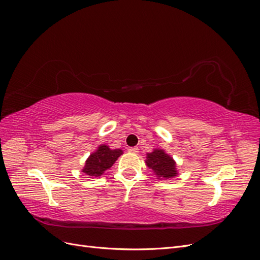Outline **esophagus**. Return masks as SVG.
Segmentation results:
<instances>
[{
    "label": "esophagus",
    "instance_id": "obj_1",
    "mask_svg": "<svg viewBox=\"0 0 260 260\" xmlns=\"http://www.w3.org/2000/svg\"><path fill=\"white\" fill-rule=\"evenodd\" d=\"M128 152H131V153H137L138 152V147H129L128 148Z\"/></svg>",
    "mask_w": 260,
    "mask_h": 260
}]
</instances>
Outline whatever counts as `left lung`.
<instances>
[{
    "label": "left lung",
    "instance_id": "left-lung-1",
    "mask_svg": "<svg viewBox=\"0 0 260 260\" xmlns=\"http://www.w3.org/2000/svg\"><path fill=\"white\" fill-rule=\"evenodd\" d=\"M146 165L151 169L158 180H169L179 174L175 160L160 148H155L152 152L147 153Z\"/></svg>",
    "mask_w": 260,
    "mask_h": 260
}]
</instances>
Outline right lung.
<instances>
[{
  "instance_id": "right-lung-1",
  "label": "right lung",
  "mask_w": 260,
  "mask_h": 260,
  "mask_svg": "<svg viewBox=\"0 0 260 260\" xmlns=\"http://www.w3.org/2000/svg\"><path fill=\"white\" fill-rule=\"evenodd\" d=\"M122 154V149H111L108 145H100L95 151L90 153L87 158L81 172L90 177H97L98 179L114 165L115 161Z\"/></svg>"
}]
</instances>
